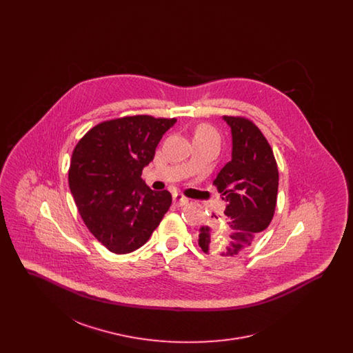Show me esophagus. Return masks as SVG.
<instances>
[{
  "instance_id": "34e87169",
  "label": "esophagus",
  "mask_w": 353,
  "mask_h": 353,
  "mask_svg": "<svg viewBox=\"0 0 353 353\" xmlns=\"http://www.w3.org/2000/svg\"><path fill=\"white\" fill-rule=\"evenodd\" d=\"M188 199L183 196V194H179V193H176V194H173V202H174V205H177V206H183L185 203H188Z\"/></svg>"
}]
</instances>
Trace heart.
<instances>
[{"instance_id":"heart-1","label":"heart","mask_w":353,"mask_h":353,"mask_svg":"<svg viewBox=\"0 0 353 353\" xmlns=\"http://www.w3.org/2000/svg\"><path fill=\"white\" fill-rule=\"evenodd\" d=\"M205 134H208V136H217V132L209 124H201L196 130V136H205Z\"/></svg>"}]
</instances>
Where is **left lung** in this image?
I'll use <instances>...</instances> for the list:
<instances>
[{
	"instance_id": "obj_1",
	"label": "left lung",
	"mask_w": 353,
	"mask_h": 353,
	"mask_svg": "<svg viewBox=\"0 0 353 353\" xmlns=\"http://www.w3.org/2000/svg\"><path fill=\"white\" fill-rule=\"evenodd\" d=\"M232 130V160L213 185L226 202L216 226H202L199 245L209 254L219 239L228 243L223 256H234L263 232L274 217L279 173L269 141L249 119L223 117ZM222 249V246H221Z\"/></svg>"
}]
</instances>
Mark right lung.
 Instances as JSON below:
<instances>
[{
    "mask_svg": "<svg viewBox=\"0 0 353 353\" xmlns=\"http://www.w3.org/2000/svg\"><path fill=\"white\" fill-rule=\"evenodd\" d=\"M176 119L136 115L103 121L72 152L68 184L88 230L110 252L141 248L172 203L141 179L163 134Z\"/></svg>",
    "mask_w": 353,
    "mask_h": 353,
    "instance_id": "obj_1",
    "label": "right lung"
}]
</instances>
